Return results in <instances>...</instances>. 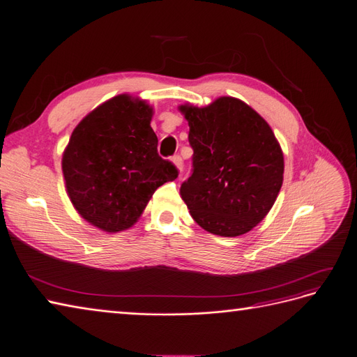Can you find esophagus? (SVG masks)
<instances>
[{
  "instance_id": "1",
  "label": "esophagus",
  "mask_w": 357,
  "mask_h": 357,
  "mask_svg": "<svg viewBox=\"0 0 357 357\" xmlns=\"http://www.w3.org/2000/svg\"><path fill=\"white\" fill-rule=\"evenodd\" d=\"M172 162H174L176 165V167L179 169V172L183 170V162H182V157L179 154H175L174 157H172Z\"/></svg>"
}]
</instances>
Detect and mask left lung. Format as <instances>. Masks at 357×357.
Segmentation results:
<instances>
[{
  "label": "left lung",
  "mask_w": 357,
  "mask_h": 357,
  "mask_svg": "<svg viewBox=\"0 0 357 357\" xmlns=\"http://www.w3.org/2000/svg\"><path fill=\"white\" fill-rule=\"evenodd\" d=\"M192 169L182 200L210 234L238 236L268 215L282 187L284 155L271 126L252 107L220 97L207 107L182 105Z\"/></svg>",
  "instance_id": "8db88e82"
}]
</instances>
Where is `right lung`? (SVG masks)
<instances>
[{"label":"right lung","instance_id":"1","mask_svg":"<svg viewBox=\"0 0 357 357\" xmlns=\"http://www.w3.org/2000/svg\"><path fill=\"white\" fill-rule=\"evenodd\" d=\"M151 116L144 101L117 96L75 128L63 154L75 208L102 231L134 225L154 191L178 176L176 166L157 153Z\"/></svg>","mask_w":357,"mask_h":357}]
</instances>
